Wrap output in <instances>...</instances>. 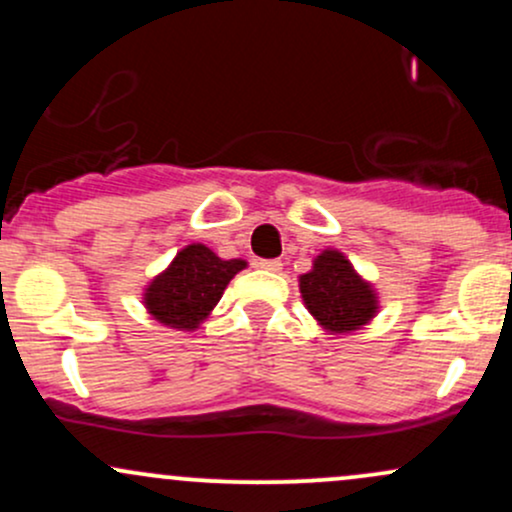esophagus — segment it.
I'll use <instances>...</instances> for the list:
<instances>
[{
  "label": "esophagus",
  "instance_id": "34e87169",
  "mask_svg": "<svg viewBox=\"0 0 512 512\" xmlns=\"http://www.w3.org/2000/svg\"><path fill=\"white\" fill-rule=\"evenodd\" d=\"M255 264L260 269H264V272H281V267H284L281 260H257Z\"/></svg>",
  "mask_w": 512,
  "mask_h": 512
}]
</instances>
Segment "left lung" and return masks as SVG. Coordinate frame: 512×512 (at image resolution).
Masks as SVG:
<instances>
[{"label": "left lung", "instance_id": "obj_1", "mask_svg": "<svg viewBox=\"0 0 512 512\" xmlns=\"http://www.w3.org/2000/svg\"><path fill=\"white\" fill-rule=\"evenodd\" d=\"M301 298L313 320L330 334H351L380 310V296L368 279L356 272L342 250L327 248L313 260V269L298 276Z\"/></svg>", "mask_w": 512, "mask_h": 512}]
</instances>
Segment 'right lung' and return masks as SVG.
Segmentation results:
<instances>
[{
  "mask_svg": "<svg viewBox=\"0 0 512 512\" xmlns=\"http://www.w3.org/2000/svg\"><path fill=\"white\" fill-rule=\"evenodd\" d=\"M248 267L245 260H223L204 243L185 245L173 262L146 284L142 303L163 327L195 332L221 301L228 281Z\"/></svg>",
  "mask_w": 512,
  "mask_h": 512,
  "instance_id": "1",
  "label": "right lung"
}]
</instances>
